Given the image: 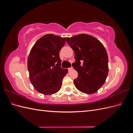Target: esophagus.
<instances>
[{"label":"esophagus","mask_w":133,"mask_h":133,"mask_svg":"<svg viewBox=\"0 0 133 133\" xmlns=\"http://www.w3.org/2000/svg\"><path fill=\"white\" fill-rule=\"evenodd\" d=\"M73 69V67H71V68H68V70H69V71H71Z\"/></svg>","instance_id":"esophagus-1"}]
</instances>
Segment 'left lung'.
Wrapping results in <instances>:
<instances>
[{
    "instance_id": "1",
    "label": "left lung",
    "mask_w": 133,
    "mask_h": 133,
    "mask_svg": "<svg viewBox=\"0 0 133 133\" xmlns=\"http://www.w3.org/2000/svg\"><path fill=\"white\" fill-rule=\"evenodd\" d=\"M66 41L75 53L76 62L72 65L78 73L74 80L75 87L84 93H95L105 82L108 74L105 47L98 39L85 34L66 38Z\"/></svg>"
}]
</instances>
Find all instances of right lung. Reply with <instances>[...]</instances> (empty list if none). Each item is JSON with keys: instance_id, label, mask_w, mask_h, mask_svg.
<instances>
[{"instance_id": "add662e5", "label": "right lung", "mask_w": 133, "mask_h": 133, "mask_svg": "<svg viewBox=\"0 0 133 133\" xmlns=\"http://www.w3.org/2000/svg\"><path fill=\"white\" fill-rule=\"evenodd\" d=\"M65 38L52 34L43 36L32 47L28 58L29 79L35 89L44 95L57 92L61 88L67 69L60 67L59 51Z\"/></svg>"}]
</instances>
